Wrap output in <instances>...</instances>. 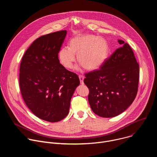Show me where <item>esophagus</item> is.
Instances as JSON below:
<instances>
[{
  "instance_id": "esophagus-1",
  "label": "esophagus",
  "mask_w": 157,
  "mask_h": 157,
  "mask_svg": "<svg viewBox=\"0 0 157 157\" xmlns=\"http://www.w3.org/2000/svg\"><path fill=\"white\" fill-rule=\"evenodd\" d=\"M79 80H80V82L81 84H84V77L82 76V75H79Z\"/></svg>"
}]
</instances>
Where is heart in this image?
Wrapping results in <instances>:
<instances>
[{"label": "heart", "mask_w": 157, "mask_h": 157, "mask_svg": "<svg viewBox=\"0 0 157 157\" xmlns=\"http://www.w3.org/2000/svg\"><path fill=\"white\" fill-rule=\"evenodd\" d=\"M68 44V48L62 47L58 53L59 62L66 69L72 68L77 55L80 66L88 71L95 70L104 63L109 51L105 38L92 34L75 36L70 39Z\"/></svg>", "instance_id": "obj_1"}]
</instances>
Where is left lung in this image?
Here are the masks:
<instances>
[{"label":"left lung","mask_w":157,"mask_h":157,"mask_svg":"<svg viewBox=\"0 0 157 157\" xmlns=\"http://www.w3.org/2000/svg\"><path fill=\"white\" fill-rule=\"evenodd\" d=\"M117 49L99 70L85 74L89 103L94 113L102 117H113L124 112L138 91L139 65L128 44L119 40Z\"/></svg>","instance_id":"left-lung-1"}]
</instances>
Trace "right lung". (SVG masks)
<instances>
[{
	"label": "right lung",
	"mask_w": 157,
	"mask_h": 157,
	"mask_svg": "<svg viewBox=\"0 0 157 157\" xmlns=\"http://www.w3.org/2000/svg\"><path fill=\"white\" fill-rule=\"evenodd\" d=\"M61 30L35 40L22 58L19 75L21 94L38 118L56 122L69 113L72 96L80 81L59 63L58 53L66 35Z\"/></svg>",
	"instance_id": "right-lung-1"
}]
</instances>
